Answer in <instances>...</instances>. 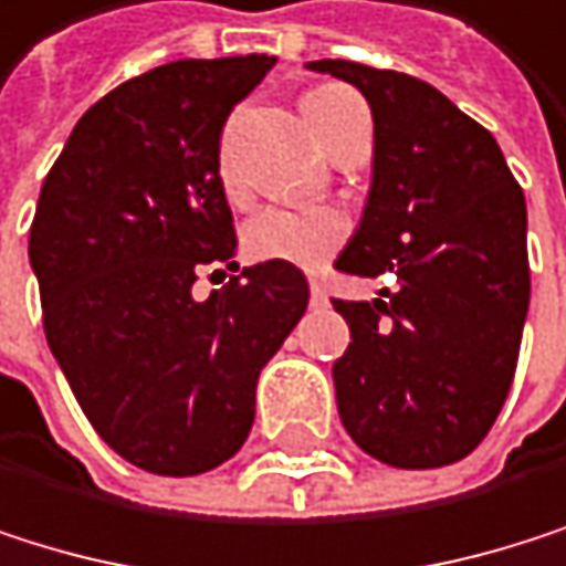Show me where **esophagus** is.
Here are the masks:
<instances>
[{"label": "esophagus", "instance_id": "34e87169", "mask_svg": "<svg viewBox=\"0 0 566 566\" xmlns=\"http://www.w3.org/2000/svg\"><path fill=\"white\" fill-rule=\"evenodd\" d=\"M312 305H315V308L328 305V295H325V285H322V281H312Z\"/></svg>", "mask_w": 566, "mask_h": 566}]
</instances>
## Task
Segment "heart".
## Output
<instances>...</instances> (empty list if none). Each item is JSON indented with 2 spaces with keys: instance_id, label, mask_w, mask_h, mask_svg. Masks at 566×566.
I'll use <instances>...</instances> for the list:
<instances>
[{
  "instance_id": "obj_1",
  "label": "heart",
  "mask_w": 566,
  "mask_h": 566,
  "mask_svg": "<svg viewBox=\"0 0 566 566\" xmlns=\"http://www.w3.org/2000/svg\"><path fill=\"white\" fill-rule=\"evenodd\" d=\"M345 103H358V96L335 83L315 86L302 96V109L322 144L328 140ZM218 174H221L224 193L238 197L241 184L224 154L218 160ZM345 234H348V221L335 208H281V205H274V208H264L254 218H248L241 241L254 261H281V264H295L305 271H318L345 244Z\"/></svg>"
}]
</instances>
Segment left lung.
I'll return each mask as SVG.
<instances>
[{"mask_svg": "<svg viewBox=\"0 0 566 566\" xmlns=\"http://www.w3.org/2000/svg\"><path fill=\"white\" fill-rule=\"evenodd\" d=\"M308 70L352 83L376 124L369 200L335 268L399 281L373 302H332L352 332L332 366L342 426L399 470L457 463L513 382L531 305L527 200L493 134L436 86L348 60Z\"/></svg>", "mask_w": 566, "mask_h": 566, "instance_id": "obj_1", "label": "left lung"}]
</instances>
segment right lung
<instances>
[{
	"label": "right lung",
	"instance_id": "add662e5",
	"mask_svg": "<svg viewBox=\"0 0 566 566\" xmlns=\"http://www.w3.org/2000/svg\"><path fill=\"white\" fill-rule=\"evenodd\" d=\"M274 56L177 60L119 83L73 127L43 180L29 264L46 342L109 450L157 476L231 460L268 358L308 308L295 264L238 271L221 130ZM221 274V271H214Z\"/></svg>",
	"mask_w": 566,
	"mask_h": 566
}]
</instances>
